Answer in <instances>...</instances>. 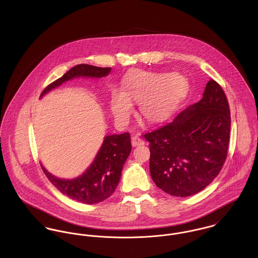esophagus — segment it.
<instances>
[{
    "mask_svg": "<svg viewBox=\"0 0 258 258\" xmlns=\"http://www.w3.org/2000/svg\"><path fill=\"white\" fill-rule=\"evenodd\" d=\"M131 142H132V146H133V147L141 146V145H144V143H145V142H144L140 137H138V136H134V137H132Z\"/></svg>",
    "mask_w": 258,
    "mask_h": 258,
    "instance_id": "1",
    "label": "esophagus"
}]
</instances>
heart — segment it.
Listing matches in <instances>:
<instances>
[{
  "label": "heart",
  "mask_w": 258,
  "mask_h": 258,
  "mask_svg": "<svg viewBox=\"0 0 258 258\" xmlns=\"http://www.w3.org/2000/svg\"><path fill=\"white\" fill-rule=\"evenodd\" d=\"M188 91V81L181 74L151 73L134 70L122 82V91L111 94L110 109L116 122L126 123L133 102L139 103V113L148 124L169 119Z\"/></svg>",
  "instance_id": "obj_1"
}]
</instances>
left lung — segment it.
Instances as JSON below:
<instances>
[{"label":"left lung","mask_w":258,"mask_h":258,"mask_svg":"<svg viewBox=\"0 0 258 258\" xmlns=\"http://www.w3.org/2000/svg\"><path fill=\"white\" fill-rule=\"evenodd\" d=\"M230 110L221 85L211 79L203 98L171 122L143 137L150 142L154 183L175 197L203 190L221 172L227 157Z\"/></svg>","instance_id":"obj_1"}]
</instances>
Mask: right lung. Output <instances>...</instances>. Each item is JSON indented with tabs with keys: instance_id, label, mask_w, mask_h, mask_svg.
<instances>
[{
	"instance_id": "right-lung-1",
	"label": "right lung",
	"mask_w": 258,
	"mask_h": 258,
	"mask_svg": "<svg viewBox=\"0 0 258 258\" xmlns=\"http://www.w3.org/2000/svg\"><path fill=\"white\" fill-rule=\"evenodd\" d=\"M110 71V68H98L89 64L75 66L60 78L48 84L40 96L74 77H102L106 76ZM131 137L128 132L106 136L91 166L83 175L74 180L58 179L49 174L41 164L40 167L49 182L63 195L82 204H97L106 200L114 192L119 184L122 168L131 152Z\"/></svg>"
}]
</instances>
